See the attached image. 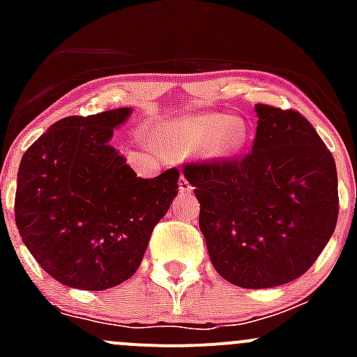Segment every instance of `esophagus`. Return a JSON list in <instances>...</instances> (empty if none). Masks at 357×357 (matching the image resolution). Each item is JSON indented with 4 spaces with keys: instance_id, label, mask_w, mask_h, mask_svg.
<instances>
[{
    "instance_id": "esophagus-1",
    "label": "esophagus",
    "mask_w": 357,
    "mask_h": 357,
    "mask_svg": "<svg viewBox=\"0 0 357 357\" xmlns=\"http://www.w3.org/2000/svg\"><path fill=\"white\" fill-rule=\"evenodd\" d=\"M179 192H183V193H192L193 192L192 183H190L188 179L185 178V174H181V178H179Z\"/></svg>"
}]
</instances>
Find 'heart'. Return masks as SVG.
I'll list each match as a JSON object with an SVG mask.
<instances>
[{"mask_svg":"<svg viewBox=\"0 0 357 357\" xmlns=\"http://www.w3.org/2000/svg\"><path fill=\"white\" fill-rule=\"evenodd\" d=\"M245 124L225 114L190 115L176 122L169 131L171 145L179 152H192L207 145L212 155L228 157L245 143Z\"/></svg>","mask_w":357,"mask_h":357,"instance_id":"1","label":"heart"}]
</instances>
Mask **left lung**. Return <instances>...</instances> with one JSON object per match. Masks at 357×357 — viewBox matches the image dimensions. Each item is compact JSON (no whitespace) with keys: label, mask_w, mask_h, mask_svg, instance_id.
I'll use <instances>...</instances> for the list:
<instances>
[{"label":"left lung","mask_w":357,"mask_h":357,"mask_svg":"<svg viewBox=\"0 0 357 357\" xmlns=\"http://www.w3.org/2000/svg\"><path fill=\"white\" fill-rule=\"evenodd\" d=\"M255 112L252 152L185 164L183 174L215 271L242 289H271L304 275L333 235L337 167L298 112L262 103Z\"/></svg>","instance_id":"1"}]
</instances>
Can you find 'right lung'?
Segmentation results:
<instances>
[{
	"instance_id": "obj_1",
	"label": "right lung",
	"mask_w": 357,
	"mask_h": 357,
	"mask_svg": "<svg viewBox=\"0 0 357 357\" xmlns=\"http://www.w3.org/2000/svg\"><path fill=\"white\" fill-rule=\"evenodd\" d=\"M131 112L62 119L20 160L17 228L39 266L72 289L107 290L131 278L178 195V169L138 178L109 143Z\"/></svg>"
}]
</instances>
